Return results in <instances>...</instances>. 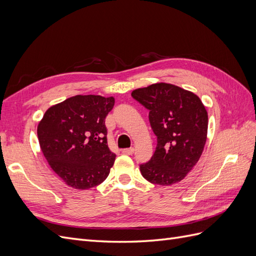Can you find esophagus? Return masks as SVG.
Instances as JSON below:
<instances>
[{"label":"esophagus","mask_w":256,"mask_h":256,"mask_svg":"<svg viewBox=\"0 0 256 256\" xmlns=\"http://www.w3.org/2000/svg\"><path fill=\"white\" fill-rule=\"evenodd\" d=\"M122 152L125 154H132L134 152V147H130V148H125V150H122Z\"/></svg>","instance_id":"obj_1"}]
</instances>
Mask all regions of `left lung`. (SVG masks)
Masks as SVG:
<instances>
[{
	"instance_id": "8db88e82",
	"label": "left lung",
	"mask_w": 256,
	"mask_h": 256,
	"mask_svg": "<svg viewBox=\"0 0 256 256\" xmlns=\"http://www.w3.org/2000/svg\"><path fill=\"white\" fill-rule=\"evenodd\" d=\"M150 110L157 146L148 162L140 164L145 180L170 186L180 182L196 164L207 138L208 115L200 99L173 84L157 83L131 94Z\"/></svg>"
}]
</instances>
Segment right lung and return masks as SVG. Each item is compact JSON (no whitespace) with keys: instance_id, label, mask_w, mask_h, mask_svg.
I'll return each mask as SVG.
<instances>
[{"instance_id":"obj_1","label":"right lung","mask_w":256,"mask_h":256,"mask_svg":"<svg viewBox=\"0 0 256 256\" xmlns=\"http://www.w3.org/2000/svg\"><path fill=\"white\" fill-rule=\"evenodd\" d=\"M114 102L113 97L76 95L51 106L38 125L44 156L69 187L90 189L109 175L115 154L104 122Z\"/></svg>"}]
</instances>
